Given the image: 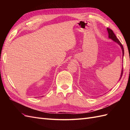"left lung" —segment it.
<instances>
[{
  "mask_svg": "<svg viewBox=\"0 0 130 130\" xmlns=\"http://www.w3.org/2000/svg\"><path fill=\"white\" fill-rule=\"evenodd\" d=\"M107 29L108 33V37H109V38L112 39V40L113 41H114L115 42H117V43H118V44L120 45L121 48V49H122V51H123V56H124V48H123V45H122V44L120 43V42L119 41V40H118V38H117V37H116V36L115 35V34H114L113 31L111 29H109V27H107ZM123 68H122V71H121V76H120V79H119V80L121 79V76H122V75H123Z\"/></svg>",
  "mask_w": 130,
  "mask_h": 130,
  "instance_id": "left-lung-1",
  "label": "left lung"
}]
</instances>
